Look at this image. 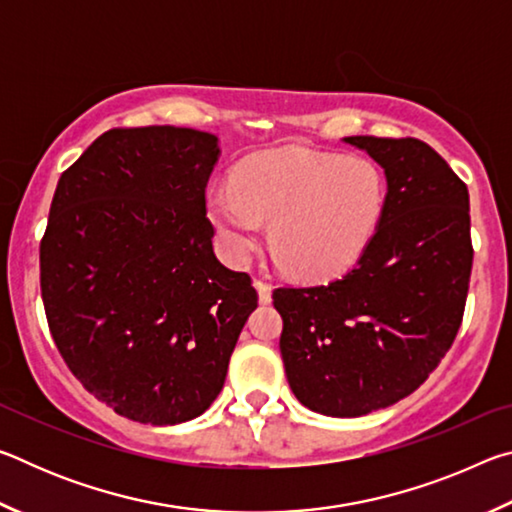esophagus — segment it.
<instances>
[{
  "label": "esophagus",
  "mask_w": 512,
  "mask_h": 512,
  "mask_svg": "<svg viewBox=\"0 0 512 512\" xmlns=\"http://www.w3.org/2000/svg\"><path fill=\"white\" fill-rule=\"evenodd\" d=\"M255 289H257V293H259V302H262V305H268V302L273 300V298H271V284H268V282L255 280Z\"/></svg>",
  "instance_id": "34e87169"
}]
</instances>
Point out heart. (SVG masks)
Here are the masks:
<instances>
[{
    "instance_id": "b5f03b06",
    "label": "heart",
    "mask_w": 512,
    "mask_h": 512,
    "mask_svg": "<svg viewBox=\"0 0 512 512\" xmlns=\"http://www.w3.org/2000/svg\"><path fill=\"white\" fill-rule=\"evenodd\" d=\"M386 207V178L361 155L296 146L248 155L232 183L210 187L205 210L230 259L246 262L264 239L282 264L305 277H332L368 248Z\"/></svg>"
}]
</instances>
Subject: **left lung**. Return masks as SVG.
<instances>
[{"label": "left lung", "mask_w": 512, "mask_h": 512, "mask_svg": "<svg viewBox=\"0 0 512 512\" xmlns=\"http://www.w3.org/2000/svg\"><path fill=\"white\" fill-rule=\"evenodd\" d=\"M386 171V207L357 266L316 287H280V352L293 395L332 418L404 400L452 348L472 273L470 194L415 137H343Z\"/></svg>", "instance_id": "left-lung-1"}]
</instances>
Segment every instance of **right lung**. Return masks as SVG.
I'll list each match as a JSON object with an SVG mask.
<instances>
[{
    "label": "right lung",
    "instance_id": "add662e5",
    "mask_svg": "<svg viewBox=\"0 0 512 512\" xmlns=\"http://www.w3.org/2000/svg\"><path fill=\"white\" fill-rule=\"evenodd\" d=\"M219 137L112 128L58 180L40 241L49 332L85 391L128 420L210 409L257 291L214 255L205 187Z\"/></svg>",
    "mask_w": 512,
    "mask_h": 512
}]
</instances>
